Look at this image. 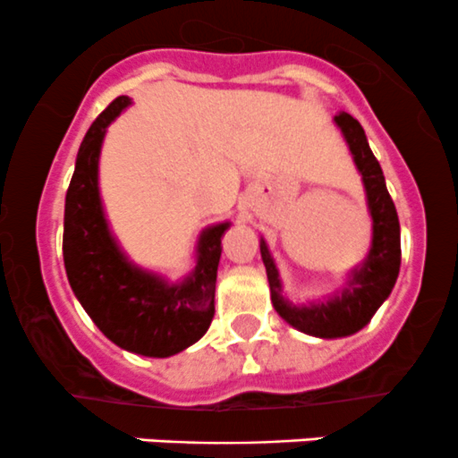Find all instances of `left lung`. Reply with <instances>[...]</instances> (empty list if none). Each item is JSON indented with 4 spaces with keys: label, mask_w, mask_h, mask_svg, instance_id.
Segmentation results:
<instances>
[{
    "label": "left lung",
    "mask_w": 458,
    "mask_h": 458,
    "mask_svg": "<svg viewBox=\"0 0 458 458\" xmlns=\"http://www.w3.org/2000/svg\"><path fill=\"white\" fill-rule=\"evenodd\" d=\"M335 123L344 132V140L352 152V159L366 188L368 210L372 216V246L368 257L363 259L361 266L350 270L344 290L335 297L308 303V306H297L284 297L279 270L267 250V243L263 239L259 243L275 310L285 323L318 339H339V336H350L366 327L374 312L390 297L401 267L399 215L386 188L381 165L372 155L366 132L361 123L348 113L336 114Z\"/></svg>",
    "instance_id": "8db88e82"
}]
</instances>
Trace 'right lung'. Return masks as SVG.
Returning <instances> with one entry per match:
<instances>
[{
	"label": "right lung",
	"mask_w": 458,
	"mask_h": 458,
	"mask_svg": "<svg viewBox=\"0 0 458 458\" xmlns=\"http://www.w3.org/2000/svg\"><path fill=\"white\" fill-rule=\"evenodd\" d=\"M128 104V97H117L92 122L77 152L64 210V266L88 317L114 345L164 359L197 344L210 327L221 237L230 221L203 230L195 270L179 284L128 261L110 233L99 197L106 128Z\"/></svg>",
	"instance_id": "right-lung-1"
}]
</instances>
